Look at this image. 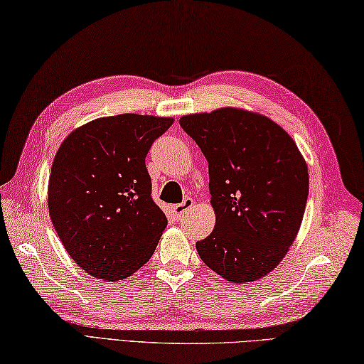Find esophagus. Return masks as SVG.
I'll return each mask as SVG.
<instances>
[{"instance_id": "1", "label": "esophagus", "mask_w": 364, "mask_h": 364, "mask_svg": "<svg viewBox=\"0 0 364 364\" xmlns=\"http://www.w3.org/2000/svg\"><path fill=\"white\" fill-rule=\"evenodd\" d=\"M191 205H193V199H190V198L185 199V201H183L182 204H176V205L173 207L174 217H176V218H181L185 212H188V210L191 209Z\"/></svg>"}]
</instances>
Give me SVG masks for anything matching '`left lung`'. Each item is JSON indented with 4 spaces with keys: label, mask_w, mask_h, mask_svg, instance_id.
Listing matches in <instances>:
<instances>
[{
    "label": "left lung",
    "mask_w": 364,
    "mask_h": 364,
    "mask_svg": "<svg viewBox=\"0 0 364 364\" xmlns=\"http://www.w3.org/2000/svg\"><path fill=\"white\" fill-rule=\"evenodd\" d=\"M209 163L215 228L196 242L203 262L231 283L265 277L287 255L305 213L306 161L289 133L242 108L181 117Z\"/></svg>",
    "instance_id": "left-lung-1"
}]
</instances>
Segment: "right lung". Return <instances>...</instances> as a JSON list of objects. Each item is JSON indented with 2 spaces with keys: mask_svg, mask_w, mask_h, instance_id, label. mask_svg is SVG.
<instances>
[{
  "mask_svg": "<svg viewBox=\"0 0 364 364\" xmlns=\"http://www.w3.org/2000/svg\"><path fill=\"white\" fill-rule=\"evenodd\" d=\"M173 117H100L63 141L48 181V210L65 251L89 275L113 283L154 255L168 225L154 203L146 155Z\"/></svg>",
  "mask_w": 364,
  "mask_h": 364,
  "instance_id": "add662e5",
  "label": "right lung"
}]
</instances>
